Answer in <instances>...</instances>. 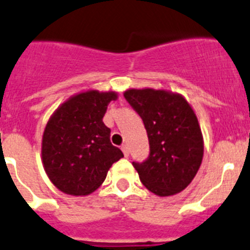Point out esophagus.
<instances>
[{"label":"esophagus","instance_id":"34e87169","mask_svg":"<svg viewBox=\"0 0 250 250\" xmlns=\"http://www.w3.org/2000/svg\"><path fill=\"white\" fill-rule=\"evenodd\" d=\"M122 152H123V154H125V157L129 156V148H128L127 145L122 146Z\"/></svg>","mask_w":250,"mask_h":250}]
</instances>
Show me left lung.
Instances as JSON below:
<instances>
[{
    "instance_id": "obj_1",
    "label": "left lung",
    "mask_w": 250,
    "mask_h": 250,
    "mask_svg": "<svg viewBox=\"0 0 250 250\" xmlns=\"http://www.w3.org/2000/svg\"><path fill=\"white\" fill-rule=\"evenodd\" d=\"M125 98L145 123L149 157L133 162L143 186L169 197L189 186L201 167L204 142L192 105L179 93L166 89L129 88Z\"/></svg>"
}]
</instances>
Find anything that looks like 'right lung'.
Instances as JSON below:
<instances>
[{"label":"right lung","instance_id":"add662e5","mask_svg":"<svg viewBox=\"0 0 250 250\" xmlns=\"http://www.w3.org/2000/svg\"><path fill=\"white\" fill-rule=\"evenodd\" d=\"M118 94L88 89L64 101L42 136V163L49 181L69 195H87L104 182L123 153L111 143L103 116Z\"/></svg>","mask_w":250,"mask_h":250}]
</instances>
